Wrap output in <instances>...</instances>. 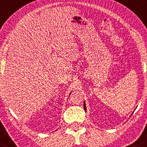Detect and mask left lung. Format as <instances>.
<instances>
[{"instance_id": "1", "label": "left lung", "mask_w": 147, "mask_h": 147, "mask_svg": "<svg viewBox=\"0 0 147 147\" xmlns=\"http://www.w3.org/2000/svg\"><path fill=\"white\" fill-rule=\"evenodd\" d=\"M84 108H85V111H86V106H85V102H84Z\"/></svg>"}]
</instances>
